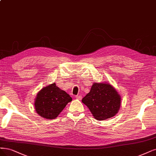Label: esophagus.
Listing matches in <instances>:
<instances>
[{
	"label": "esophagus",
	"instance_id": "obj_1",
	"mask_svg": "<svg viewBox=\"0 0 156 156\" xmlns=\"http://www.w3.org/2000/svg\"><path fill=\"white\" fill-rule=\"evenodd\" d=\"M76 98L78 100H81L82 99V96L81 95H76Z\"/></svg>",
	"mask_w": 156,
	"mask_h": 156
}]
</instances>
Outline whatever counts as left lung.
I'll use <instances>...</instances> for the list:
<instances>
[{
    "mask_svg": "<svg viewBox=\"0 0 156 156\" xmlns=\"http://www.w3.org/2000/svg\"><path fill=\"white\" fill-rule=\"evenodd\" d=\"M92 114L98 121L115 116L121 106V98L108 83H94L88 94L82 99Z\"/></svg>",
    "mask_w": 156,
    "mask_h": 156,
    "instance_id": "8db88e82",
    "label": "left lung"
}]
</instances>
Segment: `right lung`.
<instances>
[{"instance_id":"right-lung-1","label":"right lung","mask_w":156,"mask_h":156,"mask_svg":"<svg viewBox=\"0 0 156 156\" xmlns=\"http://www.w3.org/2000/svg\"><path fill=\"white\" fill-rule=\"evenodd\" d=\"M72 98L55 83L42 88L35 99V110L41 117L53 119L59 115Z\"/></svg>"}]
</instances>
